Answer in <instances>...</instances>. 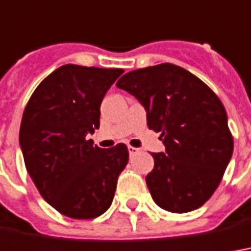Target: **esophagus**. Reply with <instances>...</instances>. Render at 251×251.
I'll return each mask as SVG.
<instances>
[{
    "label": "esophagus",
    "instance_id": "esophagus-1",
    "mask_svg": "<svg viewBox=\"0 0 251 251\" xmlns=\"http://www.w3.org/2000/svg\"><path fill=\"white\" fill-rule=\"evenodd\" d=\"M127 150H129V154H130V155H136L140 151L139 148L132 147V146H129V147H127Z\"/></svg>",
    "mask_w": 251,
    "mask_h": 251
}]
</instances>
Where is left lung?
<instances>
[{
    "label": "left lung",
    "mask_w": 251,
    "mask_h": 251,
    "mask_svg": "<svg viewBox=\"0 0 251 251\" xmlns=\"http://www.w3.org/2000/svg\"><path fill=\"white\" fill-rule=\"evenodd\" d=\"M144 105L147 125L165 152L152 154L146 177L159 207L187 213L217 190L232 156L233 137L219 96L198 76L170 63L130 71L117 82Z\"/></svg>",
    "instance_id": "obj_1"
}]
</instances>
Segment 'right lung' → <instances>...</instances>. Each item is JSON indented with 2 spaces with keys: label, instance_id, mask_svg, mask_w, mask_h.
Masks as SVG:
<instances>
[{
  "label": "right lung",
  "instance_id": "right-lung-1",
  "mask_svg": "<svg viewBox=\"0 0 251 251\" xmlns=\"http://www.w3.org/2000/svg\"><path fill=\"white\" fill-rule=\"evenodd\" d=\"M122 68L66 64L42 81L25 105L19 141L41 197L70 219L90 220L111 206L125 144L103 148L88 139L100 126V104Z\"/></svg>",
  "mask_w": 251,
  "mask_h": 251
}]
</instances>
